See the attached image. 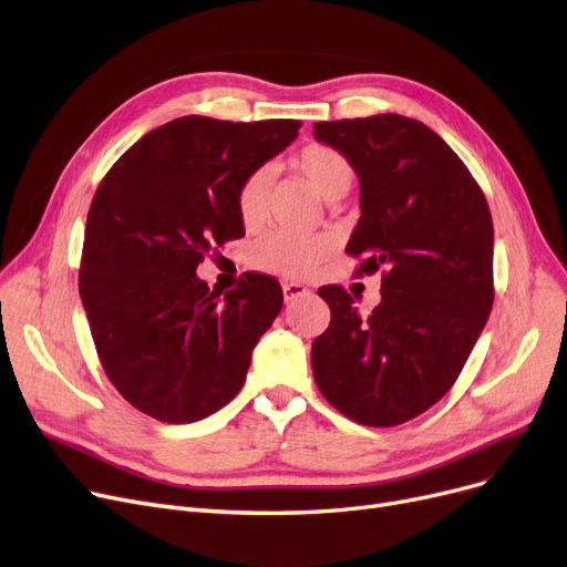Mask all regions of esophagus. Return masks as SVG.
<instances>
[{
    "label": "esophagus",
    "instance_id": "obj_1",
    "mask_svg": "<svg viewBox=\"0 0 567 567\" xmlns=\"http://www.w3.org/2000/svg\"><path fill=\"white\" fill-rule=\"evenodd\" d=\"M308 293H310V289L303 287L301 282H285V285H282L285 303H291V301H297V299H301V297H308Z\"/></svg>",
    "mask_w": 567,
    "mask_h": 567
}]
</instances>
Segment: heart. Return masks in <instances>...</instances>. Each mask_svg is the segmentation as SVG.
Segmentation results:
<instances>
[{"label": "heart", "instance_id": "b5f03b06", "mask_svg": "<svg viewBox=\"0 0 567 567\" xmlns=\"http://www.w3.org/2000/svg\"><path fill=\"white\" fill-rule=\"evenodd\" d=\"M293 171L310 183V187L327 202H336L350 192L354 183V166L340 151L324 143H310L291 159ZM274 174L268 168H257L245 178L236 194V210L245 229H259L270 206ZM331 240L324 234H289L268 231L252 245V264L278 276H306L327 259Z\"/></svg>", "mask_w": 567, "mask_h": 567}]
</instances>
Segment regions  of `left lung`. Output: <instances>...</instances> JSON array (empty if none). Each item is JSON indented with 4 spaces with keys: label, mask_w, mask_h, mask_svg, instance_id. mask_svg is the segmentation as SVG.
Masks as SVG:
<instances>
[{
    "label": "left lung",
    "mask_w": 567,
    "mask_h": 567,
    "mask_svg": "<svg viewBox=\"0 0 567 567\" xmlns=\"http://www.w3.org/2000/svg\"><path fill=\"white\" fill-rule=\"evenodd\" d=\"M315 138L348 157L361 217L344 252L359 276L382 270V301L359 312L322 287L329 329L312 342L322 396L363 426H399L456 382L494 306V223L484 192L424 122L396 113L317 122Z\"/></svg>",
    "instance_id": "8db88e82"
}]
</instances>
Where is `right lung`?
Masks as SVG:
<instances>
[{"label":"right lung","instance_id":"obj_1","mask_svg":"<svg viewBox=\"0 0 567 567\" xmlns=\"http://www.w3.org/2000/svg\"><path fill=\"white\" fill-rule=\"evenodd\" d=\"M299 127L178 117L136 141L96 187L81 301L109 380L157 422L192 424L225 408L282 308L276 278L245 274L223 297L196 266L245 236L238 187Z\"/></svg>","mask_w":567,"mask_h":567}]
</instances>
